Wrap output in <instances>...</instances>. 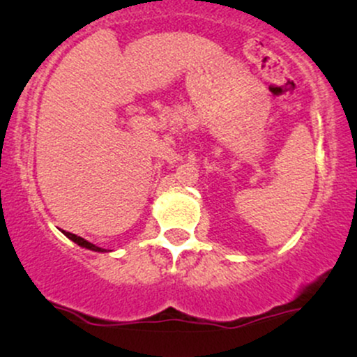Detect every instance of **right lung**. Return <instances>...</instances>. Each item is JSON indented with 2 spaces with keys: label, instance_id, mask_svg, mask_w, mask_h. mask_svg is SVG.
Here are the masks:
<instances>
[{
  "label": "right lung",
  "instance_id": "1",
  "mask_svg": "<svg viewBox=\"0 0 357 357\" xmlns=\"http://www.w3.org/2000/svg\"><path fill=\"white\" fill-rule=\"evenodd\" d=\"M63 233H64V236H68V238H70L71 241H75V243L78 244V246H81V248L91 249V251H98V252H105V251H106V249H102V248H98V246H94L93 243L86 241V239L81 238V236H76V234H73V233H66V231H63Z\"/></svg>",
  "mask_w": 357,
  "mask_h": 357
}]
</instances>
